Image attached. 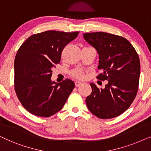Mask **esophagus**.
Here are the masks:
<instances>
[{"mask_svg": "<svg viewBox=\"0 0 151 151\" xmlns=\"http://www.w3.org/2000/svg\"><path fill=\"white\" fill-rule=\"evenodd\" d=\"M75 86L76 87H78V86H79L80 85H81L82 83L80 82V81H75Z\"/></svg>", "mask_w": 151, "mask_h": 151, "instance_id": "esophagus-1", "label": "esophagus"}]
</instances>
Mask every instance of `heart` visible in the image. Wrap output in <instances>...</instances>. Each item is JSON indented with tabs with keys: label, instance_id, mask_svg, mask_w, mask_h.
<instances>
[{
	"label": "heart",
	"instance_id": "b5f03b06",
	"mask_svg": "<svg viewBox=\"0 0 151 151\" xmlns=\"http://www.w3.org/2000/svg\"><path fill=\"white\" fill-rule=\"evenodd\" d=\"M70 75L73 77L78 78V79H83L85 77L84 72L79 68H76L73 70V71H71Z\"/></svg>",
	"mask_w": 151,
	"mask_h": 151
}]
</instances>
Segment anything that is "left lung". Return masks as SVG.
I'll list each match as a JSON object with an SVG mask.
<instances>
[{
  "label": "left lung",
  "instance_id": "8db88e82",
  "mask_svg": "<svg viewBox=\"0 0 151 151\" xmlns=\"http://www.w3.org/2000/svg\"><path fill=\"white\" fill-rule=\"evenodd\" d=\"M99 55L97 76L107 81L104 89L90 83L92 93L86 98L89 110L101 119L113 118L129 109L138 91L140 61L136 50L126 38L105 32L83 34Z\"/></svg>",
  "mask_w": 151,
  "mask_h": 151
}]
</instances>
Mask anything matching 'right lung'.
Segmentation results:
<instances>
[{
    "label": "right lung",
    "instance_id": "add662e5",
    "mask_svg": "<svg viewBox=\"0 0 151 151\" xmlns=\"http://www.w3.org/2000/svg\"><path fill=\"white\" fill-rule=\"evenodd\" d=\"M79 32L46 31L23 43L14 61V89L24 109L39 117L60 111L75 88L70 79L52 82V68L61 61L62 50Z\"/></svg>",
    "mask_w": 151,
    "mask_h": 151
}]
</instances>
